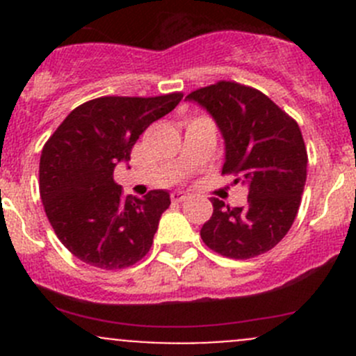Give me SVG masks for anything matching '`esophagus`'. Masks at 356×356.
<instances>
[{
	"instance_id": "obj_1",
	"label": "esophagus",
	"mask_w": 356,
	"mask_h": 356,
	"mask_svg": "<svg viewBox=\"0 0 356 356\" xmlns=\"http://www.w3.org/2000/svg\"><path fill=\"white\" fill-rule=\"evenodd\" d=\"M188 198H189L188 191H181V189H177V191L172 193V201H186Z\"/></svg>"
}]
</instances>
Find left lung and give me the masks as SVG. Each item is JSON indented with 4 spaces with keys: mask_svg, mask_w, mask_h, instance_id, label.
I'll list each match as a JSON object with an SVG mask.
<instances>
[{
    "mask_svg": "<svg viewBox=\"0 0 356 356\" xmlns=\"http://www.w3.org/2000/svg\"><path fill=\"white\" fill-rule=\"evenodd\" d=\"M215 120L225 146L222 174L248 186L246 207L211 198L200 234L210 250L246 260L272 250L296 218L307 181V148L296 122L270 98L238 82H217L186 96Z\"/></svg>",
    "mask_w": 356,
    "mask_h": 356,
    "instance_id": "8db88e82",
    "label": "left lung"
}]
</instances>
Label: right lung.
<instances>
[{"mask_svg": "<svg viewBox=\"0 0 356 356\" xmlns=\"http://www.w3.org/2000/svg\"><path fill=\"white\" fill-rule=\"evenodd\" d=\"M181 99V92L91 99L72 110L48 139L39 161V193L55 234L79 260L117 270L149 251L170 195L153 189L143 198H124L113 170L131 160L148 125Z\"/></svg>", "mask_w": 356, "mask_h": 356, "instance_id": "add662e5", "label": "right lung"}]
</instances>
